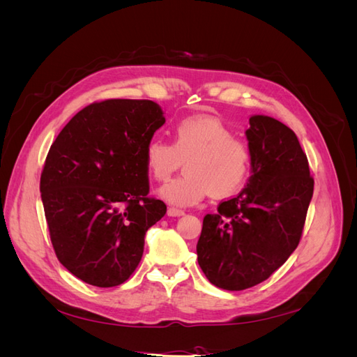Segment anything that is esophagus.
<instances>
[{
  "instance_id": "esophagus-1",
  "label": "esophagus",
  "mask_w": 357,
  "mask_h": 357,
  "mask_svg": "<svg viewBox=\"0 0 357 357\" xmlns=\"http://www.w3.org/2000/svg\"><path fill=\"white\" fill-rule=\"evenodd\" d=\"M167 213H168V215H171V218H180V215H185V211L180 208H174V207H169Z\"/></svg>"
}]
</instances>
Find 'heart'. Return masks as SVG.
<instances>
[{"label":"heart","mask_w":357,"mask_h":357,"mask_svg":"<svg viewBox=\"0 0 357 357\" xmlns=\"http://www.w3.org/2000/svg\"><path fill=\"white\" fill-rule=\"evenodd\" d=\"M172 144L152 138L146 146V165L158 181L168 180L186 162V172L171 180L159 195L176 207H190L211 192L225 198L243 189L252 172V147L215 117L193 116L174 126Z\"/></svg>","instance_id":"1"}]
</instances>
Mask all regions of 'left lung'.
<instances>
[{
	"instance_id": "1",
	"label": "left lung",
	"mask_w": 357,
	"mask_h": 357,
	"mask_svg": "<svg viewBox=\"0 0 357 357\" xmlns=\"http://www.w3.org/2000/svg\"><path fill=\"white\" fill-rule=\"evenodd\" d=\"M248 123L252 176L238 195L205 215L197 245L202 273L225 290L262 283L287 261L314 190L295 132L269 116H252Z\"/></svg>"
}]
</instances>
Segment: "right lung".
<instances>
[{"mask_svg":"<svg viewBox=\"0 0 357 357\" xmlns=\"http://www.w3.org/2000/svg\"><path fill=\"white\" fill-rule=\"evenodd\" d=\"M165 123L149 100L92 102L50 146L40 192L58 261L96 287L125 283L167 205L149 197L144 150Z\"/></svg>","mask_w":357,"mask_h":357,"instance_id":"1","label":"right lung"}]
</instances>
